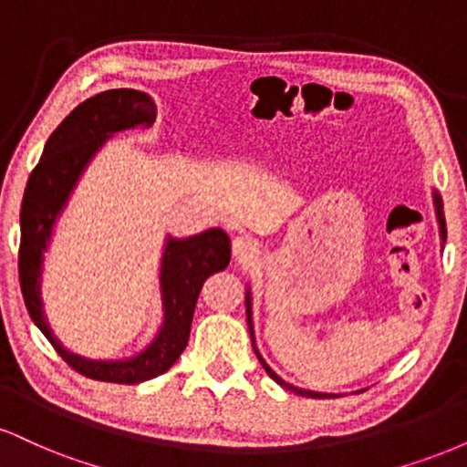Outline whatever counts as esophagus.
<instances>
[{
    "instance_id": "esophagus-1",
    "label": "esophagus",
    "mask_w": 467,
    "mask_h": 467,
    "mask_svg": "<svg viewBox=\"0 0 467 467\" xmlns=\"http://www.w3.org/2000/svg\"><path fill=\"white\" fill-rule=\"evenodd\" d=\"M256 252H259V245H256V241L248 237V234H241V237L233 239V254L237 261L254 259Z\"/></svg>"
}]
</instances>
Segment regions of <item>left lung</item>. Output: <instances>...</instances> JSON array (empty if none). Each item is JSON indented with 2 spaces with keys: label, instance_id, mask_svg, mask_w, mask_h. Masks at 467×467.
<instances>
[{
  "label": "left lung",
  "instance_id": "1",
  "mask_svg": "<svg viewBox=\"0 0 467 467\" xmlns=\"http://www.w3.org/2000/svg\"><path fill=\"white\" fill-rule=\"evenodd\" d=\"M432 197H435V211H437V222H439V234H441V241H443V244H446V217H443V203H441V197H439V192H437V191L432 192ZM245 316H248L250 337H252V347H254L256 358H259V362L264 364V368L267 371V375H270V378L275 379L276 384H281L283 389L292 390V393H296V395H305V398H318V400L331 398V393H316V390H305V389L294 387V384H287L285 379L278 378V375L270 368V364H267V362L264 360V358H261V353H259V349H256V345H254V331H252V298H250V289H248V292H245Z\"/></svg>",
  "mask_w": 467,
  "mask_h": 467
}]
</instances>
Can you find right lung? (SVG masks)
Listing matches in <instances>:
<instances>
[{"instance_id":"obj_1","label":"right lung","mask_w":467,"mask_h":467,"mask_svg":"<svg viewBox=\"0 0 467 467\" xmlns=\"http://www.w3.org/2000/svg\"><path fill=\"white\" fill-rule=\"evenodd\" d=\"M155 111L158 107L151 96L138 89H107L80 103L47 138L21 202L19 281L30 318L74 371L99 382L140 384L169 371L189 345L192 312L203 281L230 264V239L222 228L203 230L189 239H166L160 265L162 325L140 353L125 360L77 356L50 329L41 298V275L57 217L99 149L118 131L151 127Z\"/></svg>"}]
</instances>
